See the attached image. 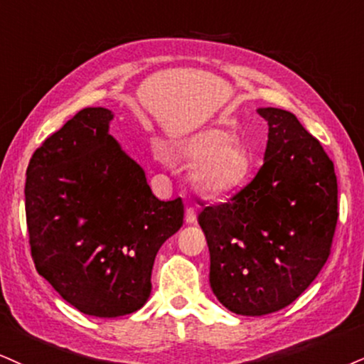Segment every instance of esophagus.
<instances>
[{
    "label": "esophagus",
    "instance_id": "esophagus-1",
    "mask_svg": "<svg viewBox=\"0 0 364 364\" xmlns=\"http://www.w3.org/2000/svg\"><path fill=\"white\" fill-rule=\"evenodd\" d=\"M197 221V214L194 208H187L186 209V223L187 224H194Z\"/></svg>",
    "mask_w": 364,
    "mask_h": 364
}]
</instances>
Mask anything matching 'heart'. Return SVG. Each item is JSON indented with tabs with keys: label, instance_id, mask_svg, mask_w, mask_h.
I'll return each mask as SVG.
<instances>
[{
	"label": "heart",
	"instance_id": "heart-1",
	"mask_svg": "<svg viewBox=\"0 0 364 364\" xmlns=\"http://www.w3.org/2000/svg\"><path fill=\"white\" fill-rule=\"evenodd\" d=\"M175 161L191 165L197 191L209 197H221L243 183L250 168L245 146L224 128H205L178 138L167 148Z\"/></svg>",
	"mask_w": 364,
	"mask_h": 364
}]
</instances>
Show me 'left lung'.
<instances>
[{"label": "left lung", "instance_id": "1", "mask_svg": "<svg viewBox=\"0 0 364 364\" xmlns=\"http://www.w3.org/2000/svg\"><path fill=\"white\" fill-rule=\"evenodd\" d=\"M268 121L263 165L226 203L199 221L210 255L209 282L240 316L290 306L319 275L338 224L334 164L295 114L259 107Z\"/></svg>", "mask_w": 364, "mask_h": 364}]
</instances>
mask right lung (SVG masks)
I'll return each mask as SVG.
<instances>
[{
    "instance_id": "add662e5",
    "label": "right lung",
    "mask_w": 364,
    "mask_h": 364,
    "mask_svg": "<svg viewBox=\"0 0 364 364\" xmlns=\"http://www.w3.org/2000/svg\"><path fill=\"white\" fill-rule=\"evenodd\" d=\"M113 113L84 107L31 155L25 210L38 275L77 311L127 316L145 306L160 246L183 203L159 200L107 133Z\"/></svg>"
}]
</instances>
